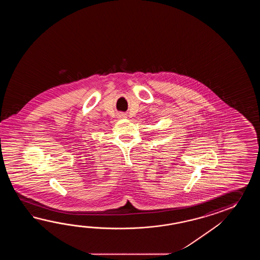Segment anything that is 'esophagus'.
<instances>
[{"label":"esophagus","mask_w":260,"mask_h":260,"mask_svg":"<svg viewBox=\"0 0 260 260\" xmlns=\"http://www.w3.org/2000/svg\"><path fill=\"white\" fill-rule=\"evenodd\" d=\"M122 116H123V115H122ZM123 117H124V116H123Z\"/></svg>","instance_id":"obj_1"}]
</instances>
